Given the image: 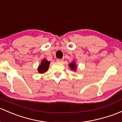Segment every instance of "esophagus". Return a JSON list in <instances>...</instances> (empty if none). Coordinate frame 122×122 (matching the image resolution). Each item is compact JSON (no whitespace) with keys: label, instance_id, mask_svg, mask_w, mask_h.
<instances>
[{"label":"esophagus","instance_id":"obj_1","mask_svg":"<svg viewBox=\"0 0 122 122\" xmlns=\"http://www.w3.org/2000/svg\"><path fill=\"white\" fill-rule=\"evenodd\" d=\"M62 61H63V60H62V59H57V62H62Z\"/></svg>","mask_w":122,"mask_h":122}]
</instances>
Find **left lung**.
<instances>
[{
  "instance_id": "8db88e82",
  "label": "left lung",
  "mask_w": 122,
  "mask_h": 122,
  "mask_svg": "<svg viewBox=\"0 0 122 122\" xmlns=\"http://www.w3.org/2000/svg\"><path fill=\"white\" fill-rule=\"evenodd\" d=\"M68 66H69V67L71 68V70H72V71H76V69H77V65H76V62H75V61H72L71 63L69 64Z\"/></svg>"
}]
</instances>
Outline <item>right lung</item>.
Listing matches in <instances>:
<instances>
[{
	"mask_svg": "<svg viewBox=\"0 0 122 122\" xmlns=\"http://www.w3.org/2000/svg\"><path fill=\"white\" fill-rule=\"evenodd\" d=\"M50 62L47 61L46 59H43L41 62L40 65L38 66V72L40 74H44L46 72L49 68Z\"/></svg>",
	"mask_w": 122,
	"mask_h": 122,
	"instance_id": "1",
	"label": "right lung"
}]
</instances>
